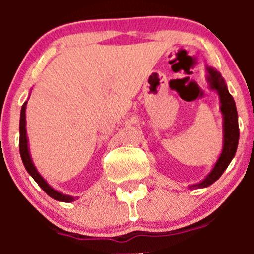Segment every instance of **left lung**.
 I'll use <instances>...</instances> for the list:
<instances>
[{
    "instance_id": "obj_1",
    "label": "left lung",
    "mask_w": 254,
    "mask_h": 254,
    "mask_svg": "<svg viewBox=\"0 0 254 254\" xmlns=\"http://www.w3.org/2000/svg\"><path fill=\"white\" fill-rule=\"evenodd\" d=\"M207 72H209V82L211 84V88L216 89L220 96V102H221V113L224 115V147H222L219 160L215 163L209 176L200 183L193 184L190 188H205L217 181L234 158L237 150L238 139H240L237 109L234 98L227 91L224 78L216 70L209 67Z\"/></svg>"
}]
</instances>
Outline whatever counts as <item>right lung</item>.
Here are the masks:
<instances>
[{
    "mask_svg": "<svg viewBox=\"0 0 254 254\" xmlns=\"http://www.w3.org/2000/svg\"><path fill=\"white\" fill-rule=\"evenodd\" d=\"M25 106H27V102L22 106V111H20V120H19V152L20 157H22L23 165H24L25 170L28 171L30 176L34 178V181L39 184L40 188L48 194L49 196H51L53 199L59 201H64V203H71V201H75L76 198L70 195H65L63 193H59L55 189L51 188L50 186L45 182V179L39 175V172L37 171L35 166L33 165L32 158H30L29 150H28V140H27V130H25Z\"/></svg>",
    "mask_w": 254,
    "mask_h": 254,
    "instance_id": "1",
    "label": "right lung"
}]
</instances>
